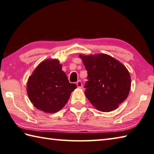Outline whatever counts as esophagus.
I'll return each mask as SVG.
<instances>
[{
	"instance_id": "34e87169",
	"label": "esophagus",
	"mask_w": 154,
	"mask_h": 154,
	"mask_svg": "<svg viewBox=\"0 0 154 154\" xmlns=\"http://www.w3.org/2000/svg\"><path fill=\"white\" fill-rule=\"evenodd\" d=\"M77 87H79V88H82V87H83V83H82V82H81V80H79L77 82Z\"/></svg>"
}]
</instances>
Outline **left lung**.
Listing matches in <instances>:
<instances>
[{"label": "left lung", "mask_w": 154, "mask_h": 154, "mask_svg": "<svg viewBox=\"0 0 154 154\" xmlns=\"http://www.w3.org/2000/svg\"><path fill=\"white\" fill-rule=\"evenodd\" d=\"M87 71L85 84L87 98L99 111L116 109L127 99L131 78L124 65L109 55L79 56Z\"/></svg>", "instance_id": "1"}]
</instances>
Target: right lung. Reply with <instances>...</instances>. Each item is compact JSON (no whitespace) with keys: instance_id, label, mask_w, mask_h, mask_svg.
<instances>
[{"instance_id":"1","label":"right lung","mask_w":154,"mask_h":154,"mask_svg":"<svg viewBox=\"0 0 154 154\" xmlns=\"http://www.w3.org/2000/svg\"><path fill=\"white\" fill-rule=\"evenodd\" d=\"M76 87L69 82L58 60L49 59L41 63L29 78L26 91L36 108L55 113L65 106Z\"/></svg>"}]
</instances>
